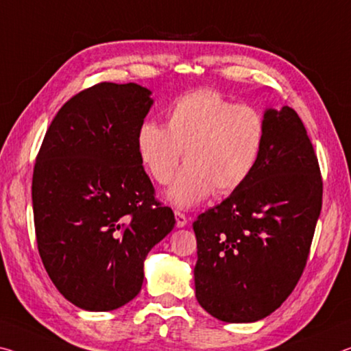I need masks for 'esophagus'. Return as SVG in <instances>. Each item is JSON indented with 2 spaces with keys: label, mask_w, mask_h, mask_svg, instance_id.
Listing matches in <instances>:
<instances>
[{
  "label": "esophagus",
  "mask_w": 351,
  "mask_h": 351,
  "mask_svg": "<svg viewBox=\"0 0 351 351\" xmlns=\"http://www.w3.org/2000/svg\"><path fill=\"white\" fill-rule=\"evenodd\" d=\"M186 223H188V217L185 216V213H182V211L177 210L176 211V226L182 228V227H185Z\"/></svg>",
  "instance_id": "34e87169"
}]
</instances>
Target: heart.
Returning <instances> with one entry per match:
<instances>
[{"label":"heart","mask_w":351,"mask_h":351,"mask_svg":"<svg viewBox=\"0 0 351 351\" xmlns=\"http://www.w3.org/2000/svg\"><path fill=\"white\" fill-rule=\"evenodd\" d=\"M266 119L255 107L241 106L213 90L180 96L166 125L145 121L136 132V151L152 179L166 185L177 206H191L215 191L228 196L244 185L260 162Z\"/></svg>","instance_id":"heart-1"}]
</instances>
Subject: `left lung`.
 Masks as SVG:
<instances>
[{"mask_svg":"<svg viewBox=\"0 0 351 351\" xmlns=\"http://www.w3.org/2000/svg\"><path fill=\"white\" fill-rule=\"evenodd\" d=\"M254 174L193 222L199 305L228 324L274 313L300 280L317 223L324 183L317 155L294 108H269Z\"/></svg>","mask_w":351,"mask_h":351,"instance_id":"8db88e82","label":"left lung"}]
</instances>
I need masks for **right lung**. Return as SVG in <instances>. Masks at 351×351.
Returning a JSON list of instances; mask_svg holds the SVG:
<instances>
[{"instance_id": "1", "label": "right lung", "mask_w": 351, "mask_h": 351, "mask_svg": "<svg viewBox=\"0 0 351 351\" xmlns=\"http://www.w3.org/2000/svg\"><path fill=\"white\" fill-rule=\"evenodd\" d=\"M151 106L141 85L96 84L62 106L37 154L38 254L60 294L87 311L136 297L149 250L174 228L136 151Z\"/></svg>"}]
</instances>
